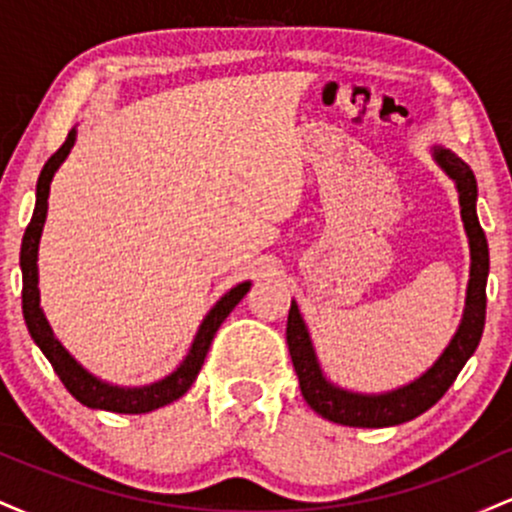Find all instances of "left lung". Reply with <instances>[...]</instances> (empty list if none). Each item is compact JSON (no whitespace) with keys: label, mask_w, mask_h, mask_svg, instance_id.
I'll use <instances>...</instances> for the list:
<instances>
[{"label":"left lung","mask_w":512,"mask_h":512,"mask_svg":"<svg viewBox=\"0 0 512 512\" xmlns=\"http://www.w3.org/2000/svg\"><path fill=\"white\" fill-rule=\"evenodd\" d=\"M431 156L438 163V168L455 182L457 195H460L464 233L469 238V284L460 327L452 334L443 354L433 361V366L426 368L411 383L387 392H354L334 385L327 378L320 366V358L315 354L313 337H310L308 325H305L301 310H298V303L291 301L289 322H286V344H289V354L293 368H296L298 383H301V392L315 414H320L327 421H334V424L354 428H385L416 419L448 392V387L455 383L457 373L481 342V332H484L486 322L489 243H486L477 216V178H474L472 168L455 151L445 149V146H433Z\"/></svg>","instance_id":"left-lung-1"}]
</instances>
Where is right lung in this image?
<instances>
[{
  "label": "right lung",
  "instance_id": "1",
  "mask_svg": "<svg viewBox=\"0 0 512 512\" xmlns=\"http://www.w3.org/2000/svg\"><path fill=\"white\" fill-rule=\"evenodd\" d=\"M76 142V127L67 134V142L48 158L43 170H40L38 187H35V209L33 219L28 223L26 233H23L21 243V274H23V320H26L28 334L38 349L43 351L45 358L52 363L55 373L60 375V380L72 392L76 402H81L88 409H103V411H115V414H146V411H154L158 407H166V404L175 402L190 390L192 383L197 380L199 370H202L204 358L211 342H214V334L221 327V322L231 315V310L243 301L245 293L250 291V281H240L233 286L231 291L223 293L219 301L214 303V308L204 315L202 325L192 339L190 351L182 358V363L173 373H168L166 378L156 380V383L139 385V387H125V385H113L105 383V380L96 378L93 373L81 366L76 358L64 349L60 339L52 332L48 317H45L43 308H40V289H38V245L40 236H43L45 219H48V197H50V182L55 178L57 168L67 161L69 151Z\"/></svg>",
  "mask_w": 512,
  "mask_h": 512
}]
</instances>
